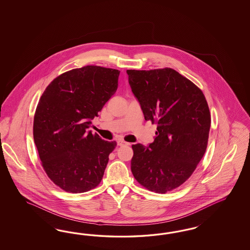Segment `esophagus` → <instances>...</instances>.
Here are the masks:
<instances>
[{
  "label": "esophagus",
  "mask_w": 250,
  "mask_h": 250,
  "mask_svg": "<svg viewBox=\"0 0 250 250\" xmlns=\"http://www.w3.org/2000/svg\"><path fill=\"white\" fill-rule=\"evenodd\" d=\"M117 145H118L119 146H129L130 143H127V142L124 141V140H118V141H117Z\"/></svg>",
  "instance_id": "esophagus-1"
}]
</instances>
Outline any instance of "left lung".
I'll return each instance as SVG.
<instances>
[{"mask_svg": "<svg viewBox=\"0 0 250 250\" xmlns=\"http://www.w3.org/2000/svg\"><path fill=\"white\" fill-rule=\"evenodd\" d=\"M146 121L157 124L154 142L132 146L131 170L146 189L166 193L186 182L205 155L211 114L203 91L173 68L127 69Z\"/></svg>", "mask_w": 250, "mask_h": 250, "instance_id": "left-lung-1", "label": "left lung"}]
</instances>
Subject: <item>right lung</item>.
<instances>
[{
    "instance_id": "1",
    "label": "right lung",
    "mask_w": 250,
    "mask_h": 250,
    "mask_svg": "<svg viewBox=\"0 0 250 250\" xmlns=\"http://www.w3.org/2000/svg\"><path fill=\"white\" fill-rule=\"evenodd\" d=\"M120 71L100 66L74 68L54 79L38 102L33 135L48 178L68 192L98 186L115 146L88 131L118 87Z\"/></svg>"
}]
</instances>
